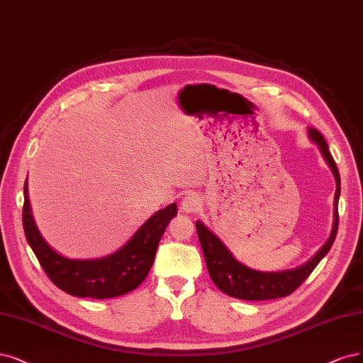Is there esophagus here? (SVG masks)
Listing matches in <instances>:
<instances>
[{
    "instance_id": "obj_1",
    "label": "esophagus",
    "mask_w": 363,
    "mask_h": 363,
    "mask_svg": "<svg viewBox=\"0 0 363 363\" xmlns=\"http://www.w3.org/2000/svg\"><path fill=\"white\" fill-rule=\"evenodd\" d=\"M203 199L199 195L196 194H189L186 195L183 199H182V211H184V213H195L196 210H199V207H201L203 204Z\"/></svg>"
}]
</instances>
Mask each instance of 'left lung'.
Here are the masks:
<instances>
[{
	"label": "left lung",
	"mask_w": 363,
	"mask_h": 363,
	"mask_svg": "<svg viewBox=\"0 0 363 363\" xmlns=\"http://www.w3.org/2000/svg\"><path fill=\"white\" fill-rule=\"evenodd\" d=\"M308 136L312 143L318 145L336 182L333 199V225L329 239L318 249L317 254L302 266L279 272H261L237 261L219 237L208 230L201 220H196L195 227L204 252L208 274L218 289L225 294L242 298V301H270V298L289 296L302 285L311 272L317 267L318 262L330 251L336 233H338V201L341 194V179L338 167L335 164L328 143L323 138V135L314 128H308Z\"/></svg>",
	"instance_id": "1"
}]
</instances>
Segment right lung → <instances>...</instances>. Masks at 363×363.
I'll list each match as a JSON object with an SVG mask.
<instances>
[{
  "label": "right lung",
  "instance_id": "add662e5",
  "mask_svg": "<svg viewBox=\"0 0 363 363\" xmlns=\"http://www.w3.org/2000/svg\"><path fill=\"white\" fill-rule=\"evenodd\" d=\"M176 215L177 204L172 203L147 219L116 252L102 258H69L57 252L43 239L33 218L28 182L25 180L23 184L22 222L27 242L49 279L60 290L77 297L111 298L135 290L147 278L157 245Z\"/></svg>",
  "mask_w": 363,
  "mask_h": 363
}]
</instances>
